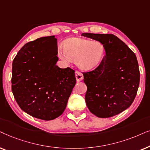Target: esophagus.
<instances>
[{
  "instance_id": "1",
  "label": "esophagus",
  "mask_w": 150,
  "mask_h": 150,
  "mask_svg": "<svg viewBox=\"0 0 150 150\" xmlns=\"http://www.w3.org/2000/svg\"><path fill=\"white\" fill-rule=\"evenodd\" d=\"M75 77H76L77 81H80L83 79V75L81 72L76 71H75Z\"/></svg>"
}]
</instances>
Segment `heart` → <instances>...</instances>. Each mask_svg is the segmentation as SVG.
<instances>
[{
  "label": "heart",
  "mask_w": 150,
  "mask_h": 150,
  "mask_svg": "<svg viewBox=\"0 0 150 150\" xmlns=\"http://www.w3.org/2000/svg\"><path fill=\"white\" fill-rule=\"evenodd\" d=\"M105 54V47L98 41L81 38H72L64 44V48L58 52L59 58L65 62H76L79 69L91 71L100 64Z\"/></svg>",
  "instance_id": "obj_1"
}]
</instances>
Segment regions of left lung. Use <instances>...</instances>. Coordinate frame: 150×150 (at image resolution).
I'll return each instance as SVG.
<instances>
[{"label": "left lung", "instance_id": "left-lung-1", "mask_svg": "<svg viewBox=\"0 0 150 150\" xmlns=\"http://www.w3.org/2000/svg\"><path fill=\"white\" fill-rule=\"evenodd\" d=\"M81 35L100 42L105 51L98 67L83 73L88 108L100 118L118 115L130 106L137 95L140 81L137 57L113 34L83 33Z\"/></svg>", "mask_w": 150, "mask_h": 150}]
</instances>
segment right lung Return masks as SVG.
I'll list each match as a JSON object with an SVG mask.
<instances>
[{"instance_id":"right-lung-1","label":"right lung","mask_w":150,"mask_h":150,"mask_svg":"<svg viewBox=\"0 0 150 150\" xmlns=\"http://www.w3.org/2000/svg\"><path fill=\"white\" fill-rule=\"evenodd\" d=\"M57 38L43 37L25 44L12 64L11 90L20 108L45 121L60 116L76 83L75 71L60 69Z\"/></svg>"}]
</instances>
